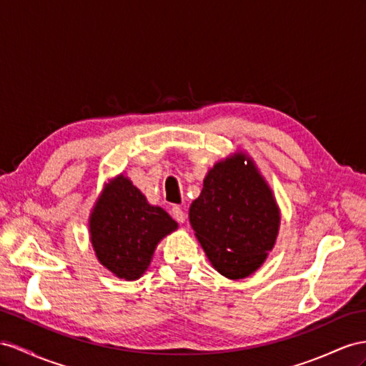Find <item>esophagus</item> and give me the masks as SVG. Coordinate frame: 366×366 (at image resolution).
<instances>
[{"mask_svg": "<svg viewBox=\"0 0 366 366\" xmlns=\"http://www.w3.org/2000/svg\"><path fill=\"white\" fill-rule=\"evenodd\" d=\"M172 217H173L177 222H185V219H187L185 212H184L181 207H177V205H174V207L172 209Z\"/></svg>", "mask_w": 366, "mask_h": 366, "instance_id": "1", "label": "esophagus"}]
</instances>
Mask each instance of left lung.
Returning a JSON list of instances; mask_svg holds the SVG:
<instances>
[{
	"mask_svg": "<svg viewBox=\"0 0 366 366\" xmlns=\"http://www.w3.org/2000/svg\"><path fill=\"white\" fill-rule=\"evenodd\" d=\"M189 218L212 266L226 278L242 280L274 249L281 213L254 159L238 149L205 174Z\"/></svg>",
	"mask_w": 366,
	"mask_h": 366,
	"instance_id": "8db88e82",
	"label": "left lung"
}]
</instances>
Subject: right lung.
<instances>
[{
    "label": "right lung",
    "instance_id": "add662e5",
    "mask_svg": "<svg viewBox=\"0 0 366 366\" xmlns=\"http://www.w3.org/2000/svg\"><path fill=\"white\" fill-rule=\"evenodd\" d=\"M88 226L99 263L117 278L134 281L145 274L157 244L177 222L120 173L103 185Z\"/></svg>",
    "mask_w": 366,
    "mask_h": 366
}]
</instances>
